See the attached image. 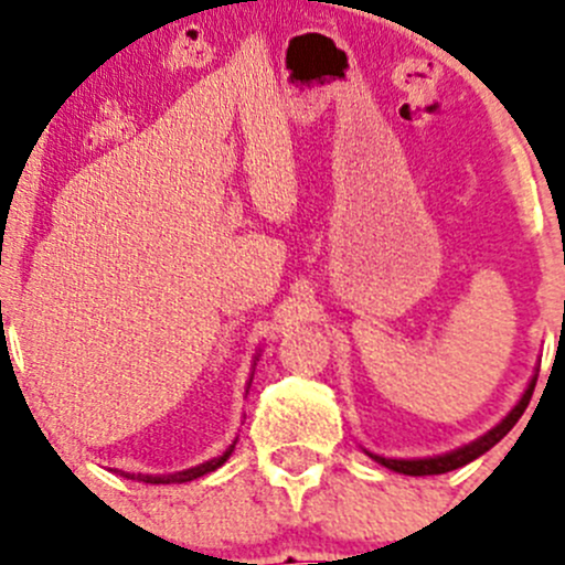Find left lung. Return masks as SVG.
Segmentation results:
<instances>
[{
  "mask_svg": "<svg viewBox=\"0 0 565 565\" xmlns=\"http://www.w3.org/2000/svg\"><path fill=\"white\" fill-rule=\"evenodd\" d=\"M535 380H530L527 391L522 393V398L516 402V407L511 409L509 415H505L503 420H500L494 429H489L487 435L478 437V440H472L470 446H461L457 451H448V454H440V457H426V459H385V457H377V454H369L374 461H380L383 467H388L393 472H404V476H440V472H448V470H457V467H465L467 461L478 459L481 454H487L489 448L498 446L500 440H503L505 435H509L511 429H514L516 420L522 418V413L527 409L530 404V396H533V388H535Z\"/></svg>",
  "mask_w": 565,
  "mask_h": 565,
  "instance_id": "obj_1",
  "label": "left lung"
}]
</instances>
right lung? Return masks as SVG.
<instances>
[{
  "label": "right lung",
  "instance_id": "add662e5",
  "mask_svg": "<svg viewBox=\"0 0 565 565\" xmlns=\"http://www.w3.org/2000/svg\"><path fill=\"white\" fill-rule=\"evenodd\" d=\"M235 443H237V440H235ZM235 443H232V446L226 448V451L221 454V457L204 461V465L188 467V470H182V472H172V476H141V472H139V476H136V472H122V476H125V478H134V481H145V483H185V481H193V478L207 476V472L218 470V467L224 465V461L232 457V451H235Z\"/></svg>",
  "mask_w": 565,
  "mask_h": 565
}]
</instances>
